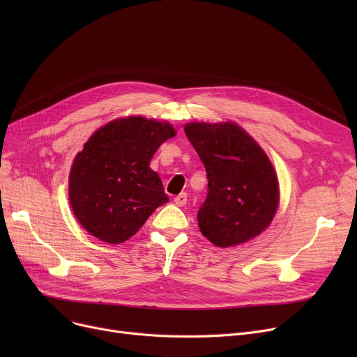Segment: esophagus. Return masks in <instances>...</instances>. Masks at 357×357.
Segmentation results:
<instances>
[{
    "label": "esophagus",
    "instance_id": "obj_1",
    "mask_svg": "<svg viewBox=\"0 0 357 357\" xmlns=\"http://www.w3.org/2000/svg\"><path fill=\"white\" fill-rule=\"evenodd\" d=\"M174 201H175V204L178 205V207H183V205L186 204V201H188V197H186V194H185V192H182V194L176 195Z\"/></svg>",
    "mask_w": 357,
    "mask_h": 357
}]
</instances>
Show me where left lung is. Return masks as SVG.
Listing matches in <instances>:
<instances>
[{
    "label": "left lung",
    "mask_w": 357,
    "mask_h": 357,
    "mask_svg": "<svg viewBox=\"0 0 357 357\" xmlns=\"http://www.w3.org/2000/svg\"><path fill=\"white\" fill-rule=\"evenodd\" d=\"M183 130L207 169L208 195L198 213L204 237L226 249L264 233L280 198L276 169L265 150L234 121H191Z\"/></svg>",
    "instance_id": "obj_1"
}]
</instances>
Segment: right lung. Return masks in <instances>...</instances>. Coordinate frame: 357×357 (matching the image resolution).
Here are the masks:
<instances>
[{"label": "right lung", "mask_w": 357, "mask_h": 357, "mask_svg": "<svg viewBox=\"0 0 357 357\" xmlns=\"http://www.w3.org/2000/svg\"><path fill=\"white\" fill-rule=\"evenodd\" d=\"M175 135L171 123L142 116L93 131L72 162L68 186L73 215L91 236L120 245L169 201L150 160Z\"/></svg>", "instance_id": "1"}]
</instances>
